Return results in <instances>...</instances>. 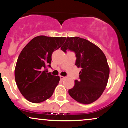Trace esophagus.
<instances>
[{
  "label": "esophagus",
  "mask_w": 128,
  "mask_h": 128,
  "mask_svg": "<svg viewBox=\"0 0 128 128\" xmlns=\"http://www.w3.org/2000/svg\"><path fill=\"white\" fill-rule=\"evenodd\" d=\"M60 79H61V80H63V79H64L66 78V77H64V76H60Z\"/></svg>",
  "instance_id": "obj_1"
}]
</instances>
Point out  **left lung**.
I'll return each mask as SVG.
<instances>
[{
	"instance_id": "1",
	"label": "left lung",
	"mask_w": 128,
	"mask_h": 128,
	"mask_svg": "<svg viewBox=\"0 0 128 128\" xmlns=\"http://www.w3.org/2000/svg\"><path fill=\"white\" fill-rule=\"evenodd\" d=\"M64 52H74L75 65L81 68L79 80L68 90L70 96L80 104H90L98 100L105 90L110 76V67L104 52L92 42L74 36L67 37L61 48Z\"/></svg>"
}]
</instances>
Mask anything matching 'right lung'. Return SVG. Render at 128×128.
I'll return each mask as SVG.
<instances>
[{
    "label": "right lung",
    "mask_w": 128,
    "mask_h": 128,
    "mask_svg": "<svg viewBox=\"0 0 128 128\" xmlns=\"http://www.w3.org/2000/svg\"><path fill=\"white\" fill-rule=\"evenodd\" d=\"M66 37L38 36L22 50L17 60L15 79L22 94L32 103L38 104L52 96L60 80L59 76L48 73L52 55L60 49Z\"/></svg>",
    "instance_id": "add662e5"
}]
</instances>
